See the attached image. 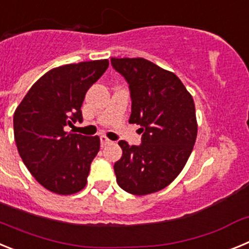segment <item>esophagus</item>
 Listing matches in <instances>:
<instances>
[{"instance_id": "obj_1", "label": "esophagus", "mask_w": 249, "mask_h": 249, "mask_svg": "<svg viewBox=\"0 0 249 249\" xmlns=\"http://www.w3.org/2000/svg\"><path fill=\"white\" fill-rule=\"evenodd\" d=\"M109 143H111V141H109L108 138L106 137L105 135H102V136H101V146H102V147H105L106 144H109Z\"/></svg>"}]
</instances>
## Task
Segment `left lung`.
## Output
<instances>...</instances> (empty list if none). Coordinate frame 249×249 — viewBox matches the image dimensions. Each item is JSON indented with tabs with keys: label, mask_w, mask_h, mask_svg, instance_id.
Masks as SVG:
<instances>
[{
	"label": "left lung",
	"mask_w": 249,
	"mask_h": 249,
	"mask_svg": "<svg viewBox=\"0 0 249 249\" xmlns=\"http://www.w3.org/2000/svg\"><path fill=\"white\" fill-rule=\"evenodd\" d=\"M129 85V123L141 126L142 143L120 141L122 157L114 163L118 186L144 196L163 190L176 179L192 153L197 138L193 97L173 72L148 59L111 58Z\"/></svg>",
	"instance_id": "left-lung-1"
}]
</instances>
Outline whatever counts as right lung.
<instances>
[{
	"instance_id": "add662e5",
	"label": "right lung",
	"mask_w": 249,
	"mask_h": 249,
	"mask_svg": "<svg viewBox=\"0 0 249 249\" xmlns=\"http://www.w3.org/2000/svg\"><path fill=\"white\" fill-rule=\"evenodd\" d=\"M108 59L70 63L46 72L13 114L17 149L27 169L46 190L73 195L87 183L100 151V137L66 132L82 122L86 92L108 68Z\"/></svg>"
}]
</instances>
